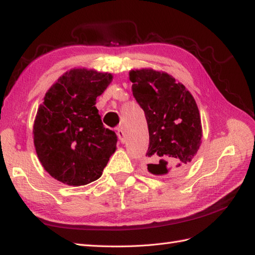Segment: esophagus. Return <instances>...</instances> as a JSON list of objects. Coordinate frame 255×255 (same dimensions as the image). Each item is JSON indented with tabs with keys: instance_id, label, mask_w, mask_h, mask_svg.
<instances>
[{
	"instance_id": "obj_1",
	"label": "esophagus",
	"mask_w": 255,
	"mask_h": 255,
	"mask_svg": "<svg viewBox=\"0 0 255 255\" xmlns=\"http://www.w3.org/2000/svg\"><path fill=\"white\" fill-rule=\"evenodd\" d=\"M117 136H118L119 140H121V141H122V143L126 142V134H125V132H124L123 127H118L117 128Z\"/></svg>"
}]
</instances>
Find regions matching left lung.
Masks as SVG:
<instances>
[{"label":"left lung","instance_id":"8db88e82","mask_svg":"<svg viewBox=\"0 0 255 255\" xmlns=\"http://www.w3.org/2000/svg\"><path fill=\"white\" fill-rule=\"evenodd\" d=\"M129 79L148 124V171L155 175L184 172L192 164L203 136L194 97L171 75L152 69L132 70Z\"/></svg>","mask_w":255,"mask_h":255}]
</instances>
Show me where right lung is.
Returning <instances> with one entry per match:
<instances>
[{"instance_id":"1","label":"right lung","mask_w":255,"mask_h":255,"mask_svg":"<svg viewBox=\"0 0 255 255\" xmlns=\"http://www.w3.org/2000/svg\"><path fill=\"white\" fill-rule=\"evenodd\" d=\"M111 73L72 69L53 84L39 106L34 144L49 174L68 185H86L100 178L117 136L102 123L97 96L112 82Z\"/></svg>"}]
</instances>
